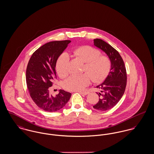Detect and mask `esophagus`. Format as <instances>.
<instances>
[{
	"mask_svg": "<svg viewBox=\"0 0 154 154\" xmlns=\"http://www.w3.org/2000/svg\"><path fill=\"white\" fill-rule=\"evenodd\" d=\"M79 93L82 94L87 95L89 93L88 91H79Z\"/></svg>",
	"mask_w": 154,
	"mask_h": 154,
	"instance_id": "1",
	"label": "esophagus"
}]
</instances>
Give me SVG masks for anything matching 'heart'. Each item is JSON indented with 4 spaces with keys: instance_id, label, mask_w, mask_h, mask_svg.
<instances>
[{
    "instance_id": "1",
    "label": "heart",
    "mask_w": 154,
    "mask_h": 154,
    "mask_svg": "<svg viewBox=\"0 0 154 154\" xmlns=\"http://www.w3.org/2000/svg\"><path fill=\"white\" fill-rule=\"evenodd\" d=\"M75 56L85 63L81 75H72L63 83V87L69 91H81L93 79L95 83L104 81L111 69V61L109 57L101 55L98 49L84 46L75 49ZM56 69L61 77H66L70 72V57L67 53L61 54L56 64Z\"/></svg>"
}]
</instances>
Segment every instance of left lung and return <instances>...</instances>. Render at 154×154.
I'll return each mask as SVG.
<instances>
[{
	"label": "left lung",
	"instance_id": "8db88e82",
	"mask_svg": "<svg viewBox=\"0 0 154 154\" xmlns=\"http://www.w3.org/2000/svg\"><path fill=\"white\" fill-rule=\"evenodd\" d=\"M94 45L104 51L111 61V69L105 81L97 88L99 101L93 106L98 111H106L115 106L124 94L127 85V71L124 61L119 52L104 40H94Z\"/></svg>",
	"mask_w": 154,
	"mask_h": 154
}]
</instances>
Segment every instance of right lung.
Returning a JSON list of instances; mask_svg holds the SVG:
<instances>
[{"label": "right lung", "mask_w": 154, "mask_h": 154, "mask_svg": "<svg viewBox=\"0 0 154 154\" xmlns=\"http://www.w3.org/2000/svg\"><path fill=\"white\" fill-rule=\"evenodd\" d=\"M70 40L50 42L33 53L26 69V84L30 95L35 104L48 112H56L66 106L71 97L70 93L60 90L53 97L49 87L56 78V61Z\"/></svg>", "instance_id": "add662e5"}]
</instances>
